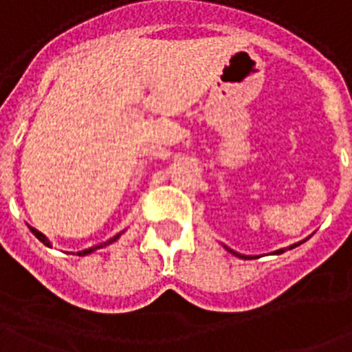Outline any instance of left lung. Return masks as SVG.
Returning a JSON list of instances; mask_svg holds the SVG:
<instances>
[{"label":"left lung","mask_w":352,"mask_h":352,"mask_svg":"<svg viewBox=\"0 0 352 352\" xmlns=\"http://www.w3.org/2000/svg\"><path fill=\"white\" fill-rule=\"evenodd\" d=\"M294 247H297V245H292L290 249H294ZM231 252H232V250H231ZM281 252H285V249H281V250H277V252H276V254H281ZM232 254H234V256H238V258H245V259H252V258H249V256H241V254H238V252H232Z\"/></svg>","instance_id":"obj_1"}]
</instances>
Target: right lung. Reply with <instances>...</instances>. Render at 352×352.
Listing matches in <instances>:
<instances>
[{"label": "right lung", "mask_w": 352, "mask_h": 352, "mask_svg": "<svg viewBox=\"0 0 352 352\" xmlns=\"http://www.w3.org/2000/svg\"><path fill=\"white\" fill-rule=\"evenodd\" d=\"M30 231L34 232L35 236H37V240H41V241H43L44 245H48V247H50V241H48V238H46V236L43 234V232H39V231H37V229H34V227H30ZM116 240H118V236H114V238H112V240H109L107 243H103V245H109V243H112V241H116ZM103 245H98V247H93V249L82 250V252H78V256H85V254H91V252H93V250H96V249H102Z\"/></svg>", "instance_id": "obj_1"}]
</instances>
